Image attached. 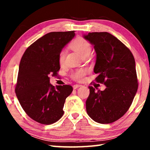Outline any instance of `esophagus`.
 <instances>
[{"label": "esophagus", "mask_w": 150, "mask_h": 150, "mask_svg": "<svg viewBox=\"0 0 150 150\" xmlns=\"http://www.w3.org/2000/svg\"><path fill=\"white\" fill-rule=\"evenodd\" d=\"M81 86H82V85H77V84L74 85L73 86V89H77V88H79V87H81Z\"/></svg>", "instance_id": "esophagus-1"}]
</instances>
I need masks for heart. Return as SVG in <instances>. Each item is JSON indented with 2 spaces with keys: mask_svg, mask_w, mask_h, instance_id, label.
Returning <instances> with one entry per match:
<instances>
[{
  "mask_svg": "<svg viewBox=\"0 0 150 150\" xmlns=\"http://www.w3.org/2000/svg\"><path fill=\"white\" fill-rule=\"evenodd\" d=\"M71 47L73 50L77 52L81 57L87 54H90L91 50V47L89 43L83 38H77L73 40V42L71 44ZM65 56L66 50L65 49H63L60 51L59 55H58V61H59L60 65H63L64 64ZM87 72V70L84 69H77L72 73L71 77L75 81H81L84 79Z\"/></svg>",
  "mask_w": 150,
  "mask_h": 150,
  "instance_id": "1",
  "label": "heart"
}]
</instances>
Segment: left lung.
<instances>
[{
	"instance_id": "8db88e82",
	"label": "left lung",
	"mask_w": 150,
	"mask_h": 150,
	"mask_svg": "<svg viewBox=\"0 0 150 150\" xmlns=\"http://www.w3.org/2000/svg\"><path fill=\"white\" fill-rule=\"evenodd\" d=\"M96 54L95 81L104 91L89 86L86 110L94 121L109 124L124 116L132 103L138 87L135 59L130 50L108 32H92L83 35Z\"/></svg>"
}]
</instances>
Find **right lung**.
Returning a JSON list of instances; mask_svg holds the SVG:
<instances>
[{"label": "right lung", "instance_id": "1", "mask_svg": "<svg viewBox=\"0 0 150 150\" xmlns=\"http://www.w3.org/2000/svg\"><path fill=\"white\" fill-rule=\"evenodd\" d=\"M75 34V31L48 33L30 45L22 55L15 93L25 112L37 122L52 124L63 115L65 99L73 87H55L49 76L57 74L59 53Z\"/></svg>", "mask_w": 150, "mask_h": 150}]
</instances>
